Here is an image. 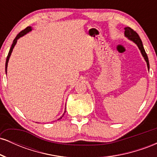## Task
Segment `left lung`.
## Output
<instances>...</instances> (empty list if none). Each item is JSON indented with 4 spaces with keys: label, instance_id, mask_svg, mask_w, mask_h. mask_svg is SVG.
Listing matches in <instances>:
<instances>
[{
    "label": "left lung",
    "instance_id": "8db88e82",
    "mask_svg": "<svg viewBox=\"0 0 157 157\" xmlns=\"http://www.w3.org/2000/svg\"><path fill=\"white\" fill-rule=\"evenodd\" d=\"M125 35L127 37H128L131 40H132L133 42H134L135 44L137 45V46L140 48V52H141L142 56L145 58V61L147 63V68L149 69V61H148V58H147V55L145 52V49H144L143 45H142V40L140 39V36L138 35V34L136 33V32L134 31V29L130 28V27H125Z\"/></svg>",
    "mask_w": 157,
    "mask_h": 157
}]
</instances>
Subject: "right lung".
<instances>
[{"instance_id":"right-lung-1","label":"right lung","mask_w":157,"mask_h":157,"mask_svg":"<svg viewBox=\"0 0 157 157\" xmlns=\"http://www.w3.org/2000/svg\"><path fill=\"white\" fill-rule=\"evenodd\" d=\"M31 30H32L31 26H28V27H26V28L25 29L22 30V31H21V32H20V33L18 34V35H17V36H16L15 38L14 39V40H13V44H12V46H11L10 50V52H9V54H8V55H7V57H6V73L7 72V65H8V62H9V60H10V55H11V54H12V50H13V48L15 47V46L16 43H17V39H19L20 37H22V36H23L24 35H26V33H28V32L31 31ZM65 112H66V111H65ZM62 117H60V119H58V120H60V119L62 118Z\"/></svg>"}]
</instances>
